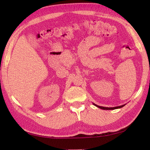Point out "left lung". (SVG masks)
Segmentation results:
<instances>
[{
  "instance_id": "obj_1",
  "label": "left lung",
  "mask_w": 150,
  "mask_h": 150,
  "mask_svg": "<svg viewBox=\"0 0 150 150\" xmlns=\"http://www.w3.org/2000/svg\"><path fill=\"white\" fill-rule=\"evenodd\" d=\"M93 105L96 106V107L99 108H101L103 109V110H115V109H117V108H120L122 107H123V106H125V105H121V106H115V107H104V106H98V105H96V104L93 103Z\"/></svg>"
}]
</instances>
